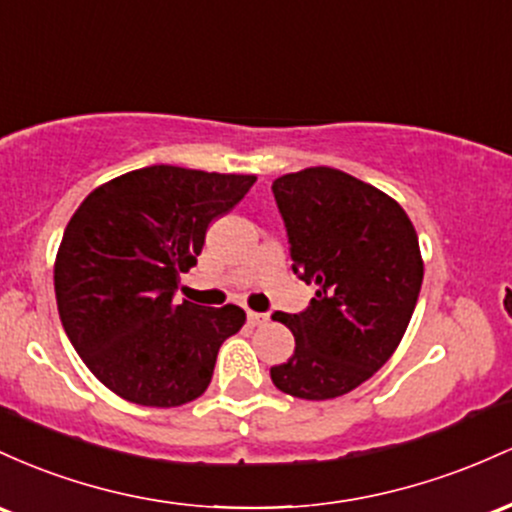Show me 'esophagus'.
<instances>
[{
  "mask_svg": "<svg viewBox=\"0 0 512 512\" xmlns=\"http://www.w3.org/2000/svg\"><path fill=\"white\" fill-rule=\"evenodd\" d=\"M246 319H249L251 326H263L268 321V314L261 312H246Z\"/></svg>",
  "mask_w": 512,
  "mask_h": 512,
  "instance_id": "1",
  "label": "esophagus"
}]
</instances>
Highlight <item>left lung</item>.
Wrapping results in <instances>:
<instances>
[{
	"label": "left lung",
	"instance_id": "1",
	"mask_svg": "<svg viewBox=\"0 0 512 512\" xmlns=\"http://www.w3.org/2000/svg\"><path fill=\"white\" fill-rule=\"evenodd\" d=\"M292 273L317 295L275 312L295 353L271 367L280 392L324 401L353 392L392 358L423 283L416 229L396 200L329 166L273 181Z\"/></svg>",
	"mask_w": 512,
	"mask_h": 512
}]
</instances>
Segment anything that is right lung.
<instances>
[{
	"mask_svg": "<svg viewBox=\"0 0 512 512\" xmlns=\"http://www.w3.org/2000/svg\"><path fill=\"white\" fill-rule=\"evenodd\" d=\"M256 176L157 164L86 195L55 261L57 312L79 358L111 392L140 406L188 404L208 389L217 353L244 309L174 302L210 222Z\"/></svg>",
	"mask_w": 512,
	"mask_h": 512,
	"instance_id": "obj_1",
	"label": "right lung"
}]
</instances>
